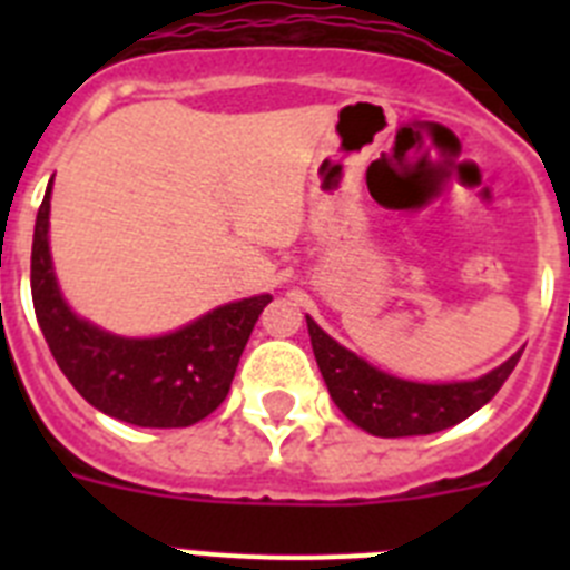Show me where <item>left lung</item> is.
I'll return each instance as SVG.
<instances>
[{
    "label": "left lung",
    "instance_id": "8db88e82",
    "mask_svg": "<svg viewBox=\"0 0 570 570\" xmlns=\"http://www.w3.org/2000/svg\"><path fill=\"white\" fill-rule=\"evenodd\" d=\"M311 345L316 365L328 385L331 400L356 428L374 436H422L436 434L476 414L493 400L502 382L520 362L522 351L488 371L480 380L465 382H411L385 374L354 351L328 336L311 316Z\"/></svg>",
    "mask_w": 570,
    "mask_h": 570
}]
</instances>
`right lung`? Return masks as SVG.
<instances>
[{
  "label": "right lung",
  "mask_w": 570,
  "mask_h": 570,
  "mask_svg": "<svg viewBox=\"0 0 570 570\" xmlns=\"http://www.w3.org/2000/svg\"><path fill=\"white\" fill-rule=\"evenodd\" d=\"M50 190L39 205L30 294L39 328L68 382L102 414L139 428H188L223 405L271 294L208 311L163 336H119L73 314L50 259Z\"/></svg>",
  "instance_id": "1"
}]
</instances>
